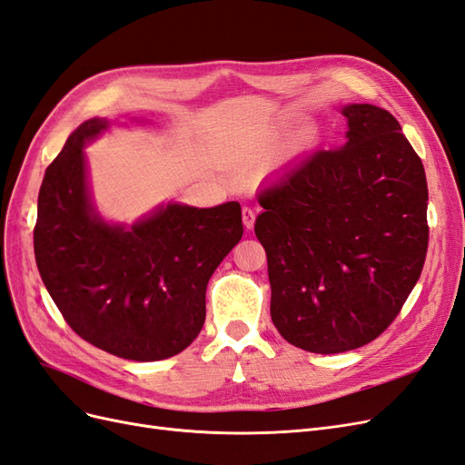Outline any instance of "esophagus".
Listing matches in <instances>:
<instances>
[{
    "instance_id": "obj_1",
    "label": "esophagus",
    "mask_w": 465,
    "mask_h": 465,
    "mask_svg": "<svg viewBox=\"0 0 465 465\" xmlns=\"http://www.w3.org/2000/svg\"><path fill=\"white\" fill-rule=\"evenodd\" d=\"M242 223H244L246 229H252V227H254V223H256V211L248 207V205L242 207Z\"/></svg>"
}]
</instances>
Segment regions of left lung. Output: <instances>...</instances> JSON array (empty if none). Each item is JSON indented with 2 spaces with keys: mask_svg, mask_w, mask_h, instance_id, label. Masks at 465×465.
<instances>
[{
  "mask_svg": "<svg viewBox=\"0 0 465 465\" xmlns=\"http://www.w3.org/2000/svg\"><path fill=\"white\" fill-rule=\"evenodd\" d=\"M343 116L347 143L306 154L262 190L254 227L277 331L320 355L384 333L429 248L425 168L400 122L372 104Z\"/></svg>",
  "mask_w": 465,
  "mask_h": 465,
  "instance_id": "left-lung-1",
  "label": "left lung"
}]
</instances>
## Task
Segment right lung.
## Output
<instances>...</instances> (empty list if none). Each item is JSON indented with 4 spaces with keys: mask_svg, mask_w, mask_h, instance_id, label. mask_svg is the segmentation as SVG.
I'll list each match as a JSON object with an SVG mask.
<instances>
[{
    "mask_svg": "<svg viewBox=\"0 0 465 465\" xmlns=\"http://www.w3.org/2000/svg\"><path fill=\"white\" fill-rule=\"evenodd\" d=\"M69 135L38 192L35 258L64 320L91 345L128 361H163L203 328L207 281L242 238L238 202L168 203L132 229L93 213L83 145L106 128Z\"/></svg>",
    "mask_w": 465,
    "mask_h": 465,
    "instance_id": "obj_1",
    "label": "right lung"
}]
</instances>
